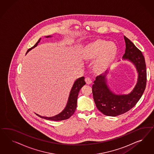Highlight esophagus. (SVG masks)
<instances>
[{
  "mask_svg": "<svg viewBox=\"0 0 154 154\" xmlns=\"http://www.w3.org/2000/svg\"><path fill=\"white\" fill-rule=\"evenodd\" d=\"M85 81L87 84H90L92 82V81H91V79H90V77H86L85 79Z\"/></svg>",
  "mask_w": 154,
  "mask_h": 154,
  "instance_id": "1",
  "label": "esophagus"
}]
</instances>
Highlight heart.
Returning <instances> with one entry per match:
<instances>
[{"label": "heart", "mask_w": 154, "mask_h": 154, "mask_svg": "<svg viewBox=\"0 0 154 154\" xmlns=\"http://www.w3.org/2000/svg\"><path fill=\"white\" fill-rule=\"evenodd\" d=\"M117 50L115 43L98 39L85 47L84 58L86 60H93L98 56L95 61L94 68L98 72H102L107 68L115 59Z\"/></svg>", "instance_id": "heart-1"}]
</instances>
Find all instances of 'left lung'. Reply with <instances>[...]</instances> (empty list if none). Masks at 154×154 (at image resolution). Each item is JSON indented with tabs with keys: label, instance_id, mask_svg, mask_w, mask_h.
Masks as SVG:
<instances>
[{
	"label": "left lung",
	"instance_id": "8db88e82",
	"mask_svg": "<svg viewBox=\"0 0 154 154\" xmlns=\"http://www.w3.org/2000/svg\"><path fill=\"white\" fill-rule=\"evenodd\" d=\"M124 37L126 48L123 58L135 65L138 72V82L131 93L118 95L108 88L106 75L101 74L96 77L92 86L94 100L98 109L108 116L120 115L134 107L142 96L146 86L147 71L144 56L133 42L125 36Z\"/></svg>",
	"mask_w": 154,
	"mask_h": 154
}]
</instances>
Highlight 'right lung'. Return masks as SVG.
Listing matches in <instances>:
<instances>
[{
    "label": "right lung",
    "mask_w": 154,
    "mask_h": 154,
    "mask_svg": "<svg viewBox=\"0 0 154 154\" xmlns=\"http://www.w3.org/2000/svg\"><path fill=\"white\" fill-rule=\"evenodd\" d=\"M47 37H49V36H48ZM41 39L40 38L34 46L28 49L27 52L29 51H30V50H32L34 47L37 46L38 43L40 42ZM84 79H85V78L84 77H80L79 79H78L75 81V84H73V86L70 91V95L69 97L68 101L67 103V105H66L65 109H64V111H63V112H61L60 113H59V115H57L56 116L51 117L41 116L38 114H36V115H37L38 116L40 117L42 119L52 120V121H61V120H66V119H69L70 117L73 115V114L75 113V111L76 107H77V97H78L79 90L82 88V87L84 86V85L86 84V82H85Z\"/></svg>",
    "instance_id": "1"
}]
</instances>
